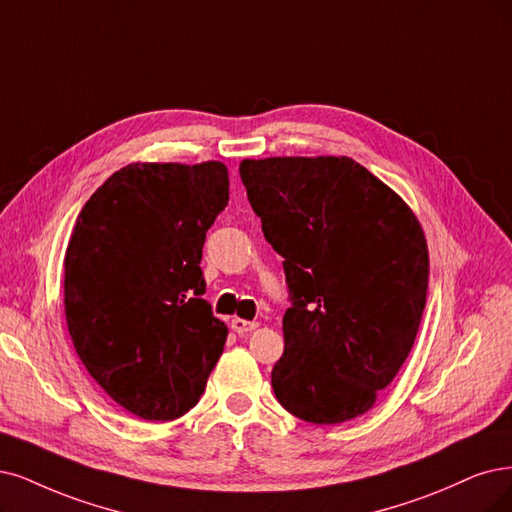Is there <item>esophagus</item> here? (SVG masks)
Instances as JSON below:
<instances>
[{"instance_id":"obj_1","label":"esophagus","mask_w":512,"mask_h":512,"mask_svg":"<svg viewBox=\"0 0 512 512\" xmlns=\"http://www.w3.org/2000/svg\"><path fill=\"white\" fill-rule=\"evenodd\" d=\"M257 327H259L257 320H244V318H234V320H232V329H234L238 335L251 333V331H255Z\"/></svg>"}]
</instances>
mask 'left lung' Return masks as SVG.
I'll return each instance as SVG.
<instances>
[{"label": "left lung", "instance_id": "8db88e82", "mask_svg": "<svg viewBox=\"0 0 512 512\" xmlns=\"http://www.w3.org/2000/svg\"><path fill=\"white\" fill-rule=\"evenodd\" d=\"M261 230L285 259L291 308L272 369L278 403L312 424L369 411L409 356L428 246L399 194L352 158L242 160Z\"/></svg>", "mask_w": 512, "mask_h": 512}]
</instances>
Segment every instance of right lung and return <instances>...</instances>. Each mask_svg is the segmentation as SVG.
<instances>
[{"label": "right lung", "mask_w": 512, "mask_h": 512, "mask_svg": "<svg viewBox=\"0 0 512 512\" xmlns=\"http://www.w3.org/2000/svg\"><path fill=\"white\" fill-rule=\"evenodd\" d=\"M230 200L221 162H137L84 204L65 253V318L88 373L147 422L192 409L227 327L202 299L206 232Z\"/></svg>", "instance_id": "obj_1"}]
</instances>
